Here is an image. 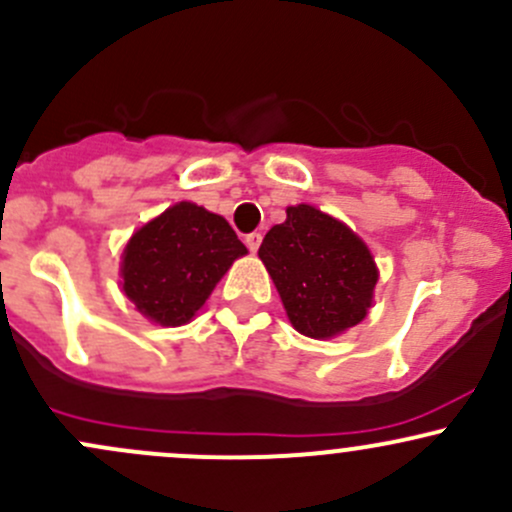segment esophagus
Returning <instances> with one entry per match:
<instances>
[{
  "instance_id": "obj_1",
  "label": "esophagus",
  "mask_w": 512,
  "mask_h": 512,
  "mask_svg": "<svg viewBox=\"0 0 512 512\" xmlns=\"http://www.w3.org/2000/svg\"><path fill=\"white\" fill-rule=\"evenodd\" d=\"M260 242H262V235H260V233H250V235H245V245L250 247V252H257V250H260Z\"/></svg>"
}]
</instances>
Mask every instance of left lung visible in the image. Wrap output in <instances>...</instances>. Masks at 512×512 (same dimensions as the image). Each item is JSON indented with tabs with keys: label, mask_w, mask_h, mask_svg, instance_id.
Masks as SVG:
<instances>
[{
	"label": "left lung",
	"mask_w": 512,
	"mask_h": 512,
	"mask_svg": "<svg viewBox=\"0 0 512 512\" xmlns=\"http://www.w3.org/2000/svg\"><path fill=\"white\" fill-rule=\"evenodd\" d=\"M289 321L309 338H333L360 324L373 304L378 267L368 245L314 206L287 208L260 245Z\"/></svg>",
	"instance_id": "left-lung-1"
}]
</instances>
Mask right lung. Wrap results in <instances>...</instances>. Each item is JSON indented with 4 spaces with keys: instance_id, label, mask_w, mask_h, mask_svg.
Returning a JSON list of instances; mask_svg holds the SVG:
<instances>
[{
    "instance_id": "add662e5",
    "label": "right lung",
    "mask_w": 512,
    "mask_h": 512,
    "mask_svg": "<svg viewBox=\"0 0 512 512\" xmlns=\"http://www.w3.org/2000/svg\"><path fill=\"white\" fill-rule=\"evenodd\" d=\"M242 255L247 247L223 215L181 201L129 238L122 292L154 324L184 326Z\"/></svg>"
}]
</instances>
